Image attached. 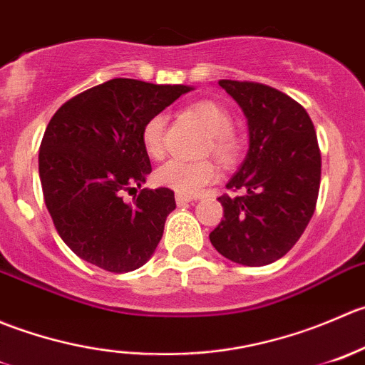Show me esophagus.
I'll use <instances>...</instances> for the list:
<instances>
[{"label":"esophagus","instance_id":"esophagus-1","mask_svg":"<svg viewBox=\"0 0 365 365\" xmlns=\"http://www.w3.org/2000/svg\"><path fill=\"white\" fill-rule=\"evenodd\" d=\"M193 200H195L193 197H187V195H182V193H175V202H178V205H186Z\"/></svg>","mask_w":365,"mask_h":365}]
</instances>
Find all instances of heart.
I'll use <instances>...</instances> for the list:
<instances>
[{
    "label": "heart",
    "mask_w": 365,
    "mask_h": 365,
    "mask_svg": "<svg viewBox=\"0 0 365 365\" xmlns=\"http://www.w3.org/2000/svg\"><path fill=\"white\" fill-rule=\"evenodd\" d=\"M191 113L211 133L205 153L215 154L223 167H232L240 158V140L232 131V117L222 104L215 101H198L190 108ZM142 143L145 153L154 160L167 154V115L156 113L142 129ZM218 179V167L211 160L182 161L172 160L156 172V181L165 187L182 195H197Z\"/></svg>",
    "instance_id": "1"
}]
</instances>
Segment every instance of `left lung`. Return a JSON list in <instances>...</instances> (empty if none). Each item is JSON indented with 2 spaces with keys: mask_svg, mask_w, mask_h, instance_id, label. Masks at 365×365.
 Returning a JSON list of instances; mask_svg holds the SVG:
<instances>
[{
  "mask_svg": "<svg viewBox=\"0 0 365 365\" xmlns=\"http://www.w3.org/2000/svg\"><path fill=\"white\" fill-rule=\"evenodd\" d=\"M248 120L250 149L218 197L223 220L209 234L232 262L264 266L294 247L314 215L321 181L316 129L302 104L254 81L220 79Z\"/></svg>",
  "mask_w": 365,
  "mask_h": 365,
  "instance_id": "1",
  "label": "left lung"
}]
</instances>
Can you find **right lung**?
Listing matches in <instances>:
<instances>
[{"label": "right lung", "instance_id": "1", "mask_svg": "<svg viewBox=\"0 0 365 365\" xmlns=\"http://www.w3.org/2000/svg\"><path fill=\"white\" fill-rule=\"evenodd\" d=\"M190 90L115 78L53 115L38 153L42 193L60 237L83 261L128 273L154 254L175 209L174 191L143 187L133 202L123 193L153 170L142 143L145 122Z\"/></svg>", "mask_w": 365, "mask_h": 365}]
</instances>
